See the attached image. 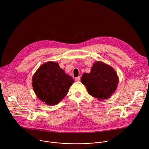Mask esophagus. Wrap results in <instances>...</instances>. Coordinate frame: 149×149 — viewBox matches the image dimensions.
I'll list each match as a JSON object with an SVG mask.
<instances>
[{"label": "esophagus", "mask_w": 149, "mask_h": 149, "mask_svg": "<svg viewBox=\"0 0 149 149\" xmlns=\"http://www.w3.org/2000/svg\"><path fill=\"white\" fill-rule=\"evenodd\" d=\"M80 79H81V78H80V77H77V78H75V81H80Z\"/></svg>", "instance_id": "34e87169"}]
</instances>
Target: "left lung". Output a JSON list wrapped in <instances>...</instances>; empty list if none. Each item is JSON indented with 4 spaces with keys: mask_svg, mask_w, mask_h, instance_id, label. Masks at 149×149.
<instances>
[{
    "mask_svg": "<svg viewBox=\"0 0 149 149\" xmlns=\"http://www.w3.org/2000/svg\"><path fill=\"white\" fill-rule=\"evenodd\" d=\"M81 81L88 93L99 101L109 98L119 84V78L115 70L99 61L94 63L89 73L82 74Z\"/></svg>",
    "mask_w": 149,
    "mask_h": 149,
    "instance_id": "8db88e82",
    "label": "left lung"
}]
</instances>
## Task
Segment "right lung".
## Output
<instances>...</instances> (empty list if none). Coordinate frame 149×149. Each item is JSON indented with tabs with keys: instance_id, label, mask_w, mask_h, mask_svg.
<instances>
[{
	"instance_id": "add662e5",
	"label": "right lung",
	"mask_w": 149,
	"mask_h": 149,
	"mask_svg": "<svg viewBox=\"0 0 149 149\" xmlns=\"http://www.w3.org/2000/svg\"><path fill=\"white\" fill-rule=\"evenodd\" d=\"M32 86L39 100L47 105L58 104L67 95L74 79L65 74L58 63L48 61L33 76Z\"/></svg>"
}]
</instances>
